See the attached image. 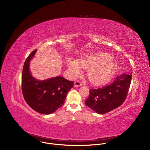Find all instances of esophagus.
<instances>
[{
  "label": "esophagus",
  "instance_id": "esophagus-1",
  "mask_svg": "<svg viewBox=\"0 0 150 150\" xmlns=\"http://www.w3.org/2000/svg\"><path fill=\"white\" fill-rule=\"evenodd\" d=\"M74 85L75 86H82V83L80 81L77 80V81H76L74 82Z\"/></svg>",
  "mask_w": 150,
  "mask_h": 150
}]
</instances>
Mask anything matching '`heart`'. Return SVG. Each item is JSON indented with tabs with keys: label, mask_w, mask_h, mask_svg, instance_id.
Instances as JSON below:
<instances>
[{
	"label": "heart",
	"mask_w": 150,
	"mask_h": 150,
	"mask_svg": "<svg viewBox=\"0 0 150 150\" xmlns=\"http://www.w3.org/2000/svg\"><path fill=\"white\" fill-rule=\"evenodd\" d=\"M111 59L112 57L109 54H98L81 59L78 62L70 60L68 62V66L74 77L81 73L80 66L88 69L89 80L94 84L100 85L106 83L114 72L115 64L112 62Z\"/></svg>",
	"instance_id": "1"
}]
</instances>
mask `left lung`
I'll use <instances>...</instances> for the list:
<instances>
[{
    "label": "left lung",
    "instance_id": "1",
    "mask_svg": "<svg viewBox=\"0 0 150 150\" xmlns=\"http://www.w3.org/2000/svg\"><path fill=\"white\" fill-rule=\"evenodd\" d=\"M132 77V73H124L115 77L108 85L90 89L86 105L96 112L103 114L120 107L128 96Z\"/></svg>",
    "mask_w": 150,
    "mask_h": 150
}]
</instances>
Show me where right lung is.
<instances>
[{
    "label": "right lung",
    "mask_w": 150,
    "mask_h": 150,
    "mask_svg": "<svg viewBox=\"0 0 150 150\" xmlns=\"http://www.w3.org/2000/svg\"><path fill=\"white\" fill-rule=\"evenodd\" d=\"M37 50L26 59L22 73V92L27 104L35 111L50 114L61 107L74 83L58 76L44 81L34 79L29 71V62Z\"/></svg>",
    "instance_id": "right-lung-1"
}]
</instances>
